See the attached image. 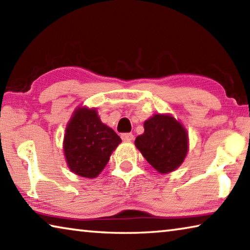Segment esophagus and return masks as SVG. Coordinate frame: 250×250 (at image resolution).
I'll use <instances>...</instances> for the list:
<instances>
[{
	"mask_svg": "<svg viewBox=\"0 0 250 250\" xmlns=\"http://www.w3.org/2000/svg\"><path fill=\"white\" fill-rule=\"evenodd\" d=\"M121 139L124 141H132L133 140V134L132 133H122Z\"/></svg>",
	"mask_w": 250,
	"mask_h": 250,
	"instance_id": "obj_1",
	"label": "esophagus"
}]
</instances>
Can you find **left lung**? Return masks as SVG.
<instances>
[{
	"label": "left lung",
	"instance_id": "obj_1",
	"mask_svg": "<svg viewBox=\"0 0 250 250\" xmlns=\"http://www.w3.org/2000/svg\"><path fill=\"white\" fill-rule=\"evenodd\" d=\"M145 133L135 139V146L156 171L168 173L183 162L188 150V132L170 115H154L145 122Z\"/></svg>",
	"mask_w": 250,
	"mask_h": 250
}]
</instances>
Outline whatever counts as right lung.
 Masks as SVG:
<instances>
[{
    "label": "right lung",
    "instance_id": "1",
    "mask_svg": "<svg viewBox=\"0 0 250 250\" xmlns=\"http://www.w3.org/2000/svg\"><path fill=\"white\" fill-rule=\"evenodd\" d=\"M120 142L119 135L101 122L96 109L77 108L64 138L67 166L75 174L95 179Z\"/></svg>",
    "mask_w": 250,
    "mask_h": 250
}]
</instances>
